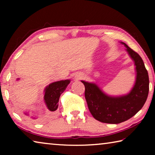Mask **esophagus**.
<instances>
[{"label": "esophagus", "mask_w": 155, "mask_h": 155, "mask_svg": "<svg viewBox=\"0 0 155 155\" xmlns=\"http://www.w3.org/2000/svg\"><path fill=\"white\" fill-rule=\"evenodd\" d=\"M83 77V74H81V73H77V74L75 75V78L76 79H80V78Z\"/></svg>", "instance_id": "1"}]
</instances>
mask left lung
Returning a JSON list of instances; mask_svg holds the SVG:
<instances>
[{"label": "left lung", "instance_id": "obj_1", "mask_svg": "<svg viewBox=\"0 0 155 155\" xmlns=\"http://www.w3.org/2000/svg\"><path fill=\"white\" fill-rule=\"evenodd\" d=\"M126 51L134 62L135 81L130 91L119 96L109 95L96 83L81 80L89 110L96 120L107 124H119L137 114L148 98L149 77L141 57L124 42Z\"/></svg>", "mask_w": 155, "mask_h": 155}]
</instances>
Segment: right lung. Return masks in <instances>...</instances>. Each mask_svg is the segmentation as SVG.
<instances>
[{
  "label": "right lung",
  "mask_w": 155,
  "mask_h": 155,
  "mask_svg": "<svg viewBox=\"0 0 155 155\" xmlns=\"http://www.w3.org/2000/svg\"><path fill=\"white\" fill-rule=\"evenodd\" d=\"M20 78H17V81ZM70 79H65L55 81L47 85L44 91V101L47 109L49 111H55L59 106V100L61 94L66 89L68 84L70 83ZM24 114L28 117H30L32 120H37L38 115H30L29 111L25 110Z\"/></svg>",
  "instance_id": "right-lung-1"
}]
</instances>
